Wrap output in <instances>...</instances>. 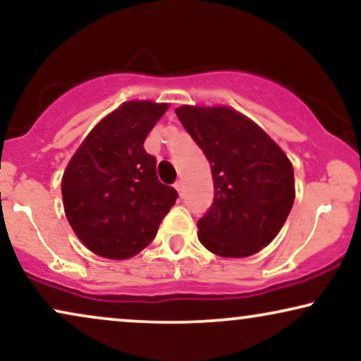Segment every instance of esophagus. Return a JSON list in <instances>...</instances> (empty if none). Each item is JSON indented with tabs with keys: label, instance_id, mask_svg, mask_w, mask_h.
I'll use <instances>...</instances> for the list:
<instances>
[{
	"label": "esophagus",
	"instance_id": "obj_1",
	"mask_svg": "<svg viewBox=\"0 0 361 361\" xmlns=\"http://www.w3.org/2000/svg\"><path fill=\"white\" fill-rule=\"evenodd\" d=\"M175 188H176L178 193H180V195H183V181H181V180H178L176 183H175Z\"/></svg>",
	"mask_w": 361,
	"mask_h": 361
}]
</instances>
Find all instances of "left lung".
Instances as JSON below:
<instances>
[{
  "instance_id": "left-lung-1",
  "label": "left lung",
  "mask_w": 361,
  "mask_h": 361,
  "mask_svg": "<svg viewBox=\"0 0 361 361\" xmlns=\"http://www.w3.org/2000/svg\"><path fill=\"white\" fill-rule=\"evenodd\" d=\"M176 116L212 166L214 198L198 238L218 257L255 255L278 235L295 200L290 159L235 109L181 106Z\"/></svg>"
}]
</instances>
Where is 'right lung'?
<instances>
[{
  "label": "right lung",
  "instance_id": "right-lung-1",
  "mask_svg": "<svg viewBox=\"0 0 361 361\" xmlns=\"http://www.w3.org/2000/svg\"><path fill=\"white\" fill-rule=\"evenodd\" d=\"M168 104L128 102L98 123L61 181L66 218L86 248L126 259L157 236L178 193L157 175L143 143Z\"/></svg>",
  "mask_w": 361,
  "mask_h": 361
}]
</instances>
